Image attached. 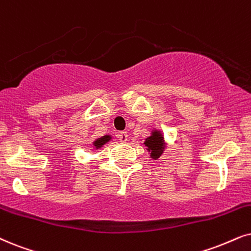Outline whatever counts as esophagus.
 <instances>
[{"mask_svg":"<svg viewBox=\"0 0 251 251\" xmlns=\"http://www.w3.org/2000/svg\"><path fill=\"white\" fill-rule=\"evenodd\" d=\"M118 138L122 142H126V141H127V138H128L127 132H119L118 133Z\"/></svg>","mask_w":251,"mask_h":251,"instance_id":"obj_1","label":"esophagus"}]
</instances>
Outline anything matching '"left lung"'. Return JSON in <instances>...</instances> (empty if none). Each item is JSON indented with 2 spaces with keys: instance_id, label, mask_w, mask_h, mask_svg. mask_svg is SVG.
<instances>
[{
  "instance_id": "1",
  "label": "left lung",
  "mask_w": 251,
  "mask_h": 251,
  "mask_svg": "<svg viewBox=\"0 0 251 251\" xmlns=\"http://www.w3.org/2000/svg\"><path fill=\"white\" fill-rule=\"evenodd\" d=\"M145 145L148 147V151H151V156L153 157L154 160H156V158H158L163 154L164 140L160 131L154 129V131L151 132V135L146 139Z\"/></svg>"
}]
</instances>
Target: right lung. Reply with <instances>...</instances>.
I'll return each mask as SVG.
<instances>
[{
	"label": "right lung",
	"mask_w": 251,
	"mask_h": 251,
	"mask_svg": "<svg viewBox=\"0 0 251 251\" xmlns=\"http://www.w3.org/2000/svg\"><path fill=\"white\" fill-rule=\"evenodd\" d=\"M110 139H111L110 135H104V136H102V138L97 139V140L94 142V146H95V147H96V148H100L104 144H106V142L109 141Z\"/></svg>",
	"instance_id": "1"
}]
</instances>
